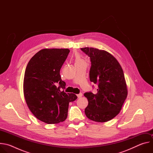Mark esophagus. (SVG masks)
Masks as SVG:
<instances>
[{"label": "esophagus", "instance_id": "esophagus-1", "mask_svg": "<svg viewBox=\"0 0 153 153\" xmlns=\"http://www.w3.org/2000/svg\"><path fill=\"white\" fill-rule=\"evenodd\" d=\"M77 96L78 98H80V97H81L82 96V93H79V94H77Z\"/></svg>", "mask_w": 153, "mask_h": 153}]
</instances>
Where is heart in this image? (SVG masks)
Listing matches in <instances>:
<instances>
[{"label": "heart", "instance_id": "heart-1", "mask_svg": "<svg viewBox=\"0 0 153 153\" xmlns=\"http://www.w3.org/2000/svg\"><path fill=\"white\" fill-rule=\"evenodd\" d=\"M82 61H83L82 59H81V58H80V57L79 56H76V62H82Z\"/></svg>", "mask_w": 153, "mask_h": 153}]
</instances>
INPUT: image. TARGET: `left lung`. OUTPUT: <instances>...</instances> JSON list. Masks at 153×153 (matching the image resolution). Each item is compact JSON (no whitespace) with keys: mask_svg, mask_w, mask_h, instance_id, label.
<instances>
[{"mask_svg":"<svg viewBox=\"0 0 153 153\" xmlns=\"http://www.w3.org/2000/svg\"><path fill=\"white\" fill-rule=\"evenodd\" d=\"M81 50L90 57V79L98 85L96 94H84L88 101L85 113L95 122L110 120L120 113L128 94L123 70L117 59L106 51L89 47Z\"/></svg>","mask_w":153,"mask_h":153,"instance_id":"8db88e82","label":"left lung"}]
</instances>
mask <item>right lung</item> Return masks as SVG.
I'll return each instance as SVG.
<instances>
[{
  "label": "right lung",
  "instance_id": "obj_1",
  "mask_svg": "<svg viewBox=\"0 0 153 153\" xmlns=\"http://www.w3.org/2000/svg\"><path fill=\"white\" fill-rule=\"evenodd\" d=\"M70 50L43 49L29 61L24 75V94L33 115L48 124L63 122L68 116L70 102L77 99L73 93L61 91L66 83L60 70Z\"/></svg>",
  "mask_w": 153,
  "mask_h": 153
}]
</instances>
